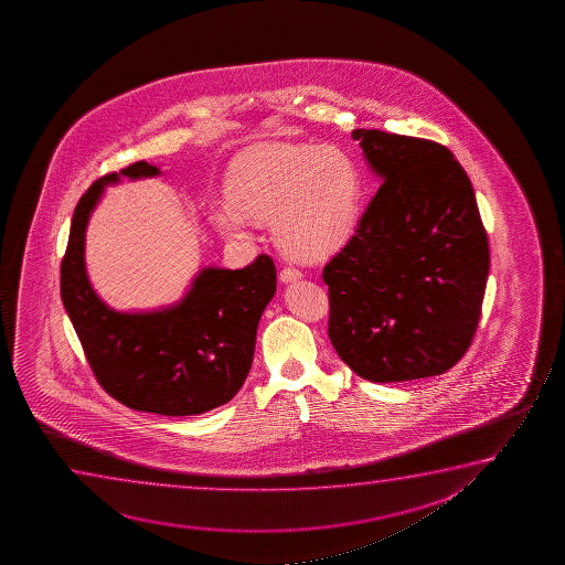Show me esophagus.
<instances>
[{
	"label": "esophagus",
	"instance_id": "1",
	"mask_svg": "<svg viewBox=\"0 0 565 565\" xmlns=\"http://www.w3.org/2000/svg\"><path fill=\"white\" fill-rule=\"evenodd\" d=\"M301 278V271L297 270V268H291V266H286L284 270L279 271V279H281L284 284H291V281H297V279Z\"/></svg>",
	"mask_w": 565,
	"mask_h": 565
}]
</instances>
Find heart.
<instances>
[{
  "mask_svg": "<svg viewBox=\"0 0 565 565\" xmlns=\"http://www.w3.org/2000/svg\"><path fill=\"white\" fill-rule=\"evenodd\" d=\"M225 194L233 209L212 214L222 235L243 237L247 217L274 222V235L287 255L317 263L353 237L363 179L341 148L271 147L233 163Z\"/></svg>",
  "mask_w": 565,
  "mask_h": 565,
  "instance_id": "1",
  "label": "heart"
}]
</instances>
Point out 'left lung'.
<instances>
[{"instance_id":"obj_1","label":"left lung","mask_w":565,"mask_h":565,"mask_svg":"<svg viewBox=\"0 0 565 565\" xmlns=\"http://www.w3.org/2000/svg\"><path fill=\"white\" fill-rule=\"evenodd\" d=\"M379 193L326 264L328 335L371 382L438 376L479 326L490 250L471 181L433 140L355 129Z\"/></svg>"}]
</instances>
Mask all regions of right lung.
Here are the masks:
<instances>
[{
    "instance_id": "add662e5",
    "label": "right lung",
    "mask_w": 565,
    "mask_h": 565,
    "mask_svg": "<svg viewBox=\"0 0 565 565\" xmlns=\"http://www.w3.org/2000/svg\"><path fill=\"white\" fill-rule=\"evenodd\" d=\"M160 173L152 163H132L94 181L81 196L62 260V301L94 376L114 399L135 411L186 417L224 405L243 386L256 328L276 294V266L266 255L241 270L204 266L170 307H108L86 274V225L106 186Z\"/></svg>"
}]
</instances>
